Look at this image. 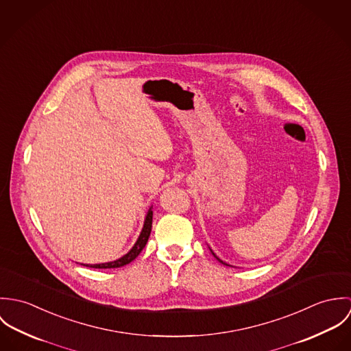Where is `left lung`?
<instances>
[{
  "label": "left lung",
  "mask_w": 351,
  "mask_h": 351,
  "mask_svg": "<svg viewBox=\"0 0 351 351\" xmlns=\"http://www.w3.org/2000/svg\"><path fill=\"white\" fill-rule=\"evenodd\" d=\"M212 251V250H210ZM212 254H213V251H212ZM213 255H215V254H213ZM215 256H216V255H215ZM216 258H217V256H216ZM217 261H219V262H221V263H223V265H227V263H226V262H223V261H221V259H219V258H217Z\"/></svg>",
  "instance_id": "obj_1"
}]
</instances>
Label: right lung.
I'll use <instances>...</instances> for the list:
<instances>
[{
  "mask_svg": "<svg viewBox=\"0 0 351 351\" xmlns=\"http://www.w3.org/2000/svg\"><path fill=\"white\" fill-rule=\"evenodd\" d=\"M151 227H152V210H151L150 208L147 215H146L142 232H141L136 243L134 245V247L131 250L128 251L125 255H123L121 258L116 259V261L106 262V263H96V265H84V266L95 267V269H113V267H121V266L132 262L142 252V250L145 249V246H146V243L149 241V237H150Z\"/></svg>",
  "mask_w": 351,
  "mask_h": 351,
  "instance_id": "add662e5",
  "label": "right lung"
}]
</instances>
